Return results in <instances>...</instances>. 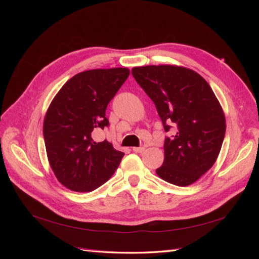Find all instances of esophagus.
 Here are the masks:
<instances>
[{
	"mask_svg": "<svg viewBox=\"0 0 259 259\" xmlns=\"http://www.w3.org/2000/svg\"><path fill=\"white\" fill-rule=\"evenodd\" d=\"M145 149H146L145 147H136V148H134V151L137 153H141L145 151Z\"/></svg>",
	"mask_w": 259,
	"mask_h": 259,
	"instance_id": "1",
	"label": "esophagus"
}]
</instances>
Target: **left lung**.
<instances>
[{
  "label": "left lung",
  "mask_w": 259,
  "mask_h": 259,
  "mask_svg": "<svg viewBox=\"0 0 259 259\" xmlns=\"http://www.w3.org/2000/svg\"><path fill=\"white\" fill-rule=\"evenodd\" d=\"M133 75L157 109L166 133L164 160L156 172L185 187L210 169L226 133L223 109L207 81L195 71L175 65L134 68Z\"/></svg>",
  "instance_id": "8db88e82"
}]
</instances>
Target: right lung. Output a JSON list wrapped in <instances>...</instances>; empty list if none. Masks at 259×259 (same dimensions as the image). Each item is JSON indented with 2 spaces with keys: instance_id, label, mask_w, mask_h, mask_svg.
Instances as JSON below:
<instances>
[{
  "instance_id": "right-lung-1",
  "label": "right lung",
  "mask_w": 259,
  "mask_h": 259,
  "mask_svg": "<svg viewBox=\"0 0 259 259\" xmlns=\"http://www.w3.org/2000/svg\"><path fill=\"white\" fill-rule=\"evenodd\" d=\"M130 74L126 68L84 71L67 81L45 118L48 159L54 175L70 190L97 189L114 174L124 156L111 142L93 136L109 125V102Z\"/></svg>"
}]
</instances>
